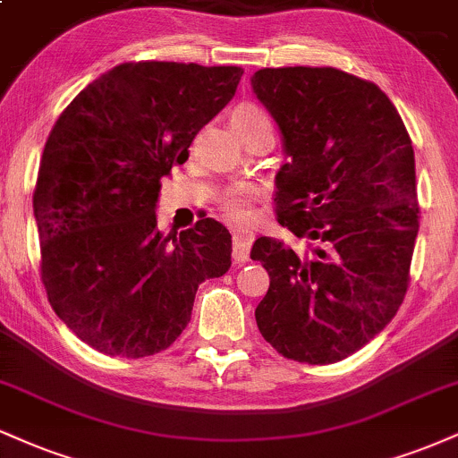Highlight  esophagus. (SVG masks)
<instances>
[{
  "mask_svg": "<svg viewBox=\"0 0 458 458\" xmlns=\"http://www.w3.org/2000/svg\"><path fill=\"white\" fill-rule=\"evenodd\" d=\"M251 243H253L251 230H236V233L233 234V253H234L236 262L250 260Z\"/></svg>",
  "mask_w": 458,
  "mask_h": 458,
  "instance_id": "esophagus-1",
  "label": "esophagus"
}]
</instances>
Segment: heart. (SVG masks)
Returning <instances> with one entry per match:
<instances>
[{"mask_svg": "<svg viewBox=\"0 0 458 458\" xmlns=\"http://www.w3.org/2000/svg\"><path fill=\"white\" fill-rule=\"evenodd\" d=\"M233 121H268V114L264 113L256 104H243L234 110ZM260 196V190L250 183H236L228 187L224 194V208L228 217L233 219H247L251 211V202Z\"/></svg>", "mask_w": 458, "mask_h": 458, "instance_id": "b5f03b06", "label": "heart"}]
</instances>
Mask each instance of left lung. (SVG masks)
Segmentation results:
<instances>
[{
	"label": "left lung",
	"mask_w": 458,
	"mask_h": 458,
	"mask_svg": "<svg viewBox=\"0 0 458 458\" xmlns=\"http://www.w3.org/2000/svg\"><path fill=\"white\" fill-rule=\"evenodd\" d=\"M251 87L288 156L277 222L310 241L305 253L271 236L253 243L271 277L256 322L282 356L330 365L382 333L405 299L420 228L411 139L386 93L337 68H264Z\"/></svg>",
	"instance_id": "8db88e82"
}]
</instances>
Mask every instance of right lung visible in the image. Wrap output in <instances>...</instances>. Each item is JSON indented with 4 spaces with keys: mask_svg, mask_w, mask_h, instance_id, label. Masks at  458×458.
Wrapping results in <instances>:
<instances>
[{
    "mask_svg": "<svg viewBox=\"0 0 458 458\" xmlns=\"http://www.w3.org/2000/svg\"><path fill=\"white\" fill-rule=\"evenodd\" d=\"M243 68L174 62L114 65L55 121L34 191L40 273L59 319L106 356L170 348L198 285L228 271L233 236L211 217L157 230L166 176L233 100Z\"/></svg>",
    "mask_w": 458,
    "mask_h": 458,
    "instance_id": "add662e5",
    "label": "right lung"
}]
</instances>
